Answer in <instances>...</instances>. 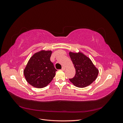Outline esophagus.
<instances>
[{
	"label": "esophagus",
	"instance_id": "34e87169",
	"mask_svg": "<svg viewBox=\"0 0 123 123\" xmlns=\"http://www.w3.org/2000/svg\"><path fill=\"white\" fill-rule=\"evenodd\" d=\"M62 70H63V71H64L65 70V67H62Z\"/></svg>",
	"mask_w": 123,
	"mask_h": 123
}]
</instances>
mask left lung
Returning a JSON list of instances; mask_svg holds the SVG:
<instances>
[{"label":"left lung","mask_w":123,"mask_h":123,"mask_svg":"<svg viewBox=\"0 0 123 123\" xmlns=\"http://www.w3.org/2000/svg\"><path fill=\"white\" fill-rule=\"evenodd\" d=\"M69 55L76 71L75 76L69 79L71 82L79 88L90 85L97 78L98 70L90 59L83 54L70 52Z\"/></svg>","instance_id":"1"}]
</instances>
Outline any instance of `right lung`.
<instances>
[{
	"label": "right lung",
	"instance_id": "add662e5",
	"mask_svg": "<svg viewBox=\"0 0 123 123\" xmlns=\"http://www.w3.org/2000/svg\"><path fill=\"white\" fill-rule=\"evenodd\" d=\"M51 51H40L30 59L24 71L27 82L32 86L42 88L49 84L57 70L50 61Z\"/></svg>",
	"mask_w": 123,
	"mask_h": 123
}]
</instances>
